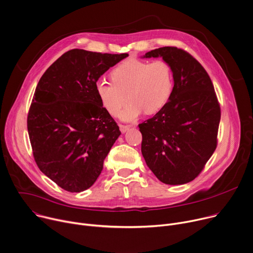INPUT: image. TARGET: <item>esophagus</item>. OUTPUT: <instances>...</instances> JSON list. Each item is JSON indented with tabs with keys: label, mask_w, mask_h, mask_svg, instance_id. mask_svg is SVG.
Segmentation results:
<instances>
[{
	"label": "esophagus",
	"mask_w": 253,
	"mask_h": 253,
	"mask_svg": "<svg viewBox=\"0 0 253 253\" xmlns=\"http://www.w3.org/2000/svg\"><path fill=\"white\" fill-rule=\"evenodd\" d=\"M129 128V126H123V125H120V129H121V131L123 132V133H125L127 129Z\"/></svg>",
	"instance_id": "1"
}]
</instances>
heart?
<instances>
[{
	"mask_svg": "<svg viewBox=\"0 0 253 253\" xmlns=\"http://www.w3.org/2000/svg\"><path fill=\"white\" fill-rule=\"evenodd\" d=\"M112 82L99 79L95 90L103 108L110 116L122 110V121L134 122L145 111L153 115L161 110L169 100L173 90V74L169 64L163 60L153 62L128 59L118 65L110 73Z\"/></svg>",
	"mask_w": 253,
	"mask_h": 253,
	"instance_id": "heart-1",
	"label": "heart"
}]
</instances>
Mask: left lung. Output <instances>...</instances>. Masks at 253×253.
I'll return each mask as SVG.
<instances>
[{"label":"left lung","mask_w":253,"mask_h":253,"mask_svg":"<svg viewBox=\"0 0 253 253\" xmlns=\"http://www.w3.org/2000/svg\"><path fill=\"white\" fill-rule=\"evenodd\" d=\"M169 64L174 87L166 105L139 124L142 154L154 175L168 185H183L197 177L217 146L220 106L203 66L177 47L152 50L143 58Z\"/></svg>","instance_id":"8db88e82"}]
</instances>
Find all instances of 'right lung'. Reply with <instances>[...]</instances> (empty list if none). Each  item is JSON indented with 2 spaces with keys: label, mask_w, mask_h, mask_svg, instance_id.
<instances>
[{
  "label": "right lung",
  "mask_w": 253,
  "mask_h": 253,
  "mask_svg": "<svg viewBox=\"0 0 253 253\" xmlns=\"http://www.w3.org/2000/svg\"><path fill=\"white\" fill-rule=\"evenodd\" d=\"M127 56L72 49L37 84L27 119L33 156L40 171L68 192L94 184L121 135L98 99L95 84Z\"/></svg>",
  "instance_id": "right-lung-1"
}]
</instances>
